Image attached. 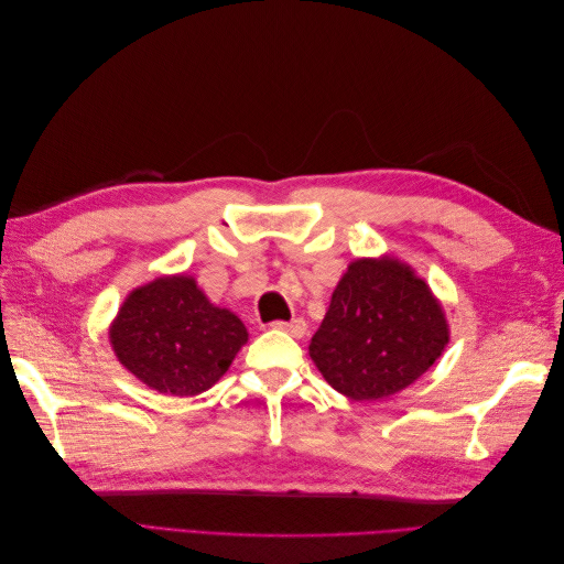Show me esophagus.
I'll return each mask as SVG.
<instances>
[{
  "label": "esophagus",
  "mask_w": 564,
  "mask_h": 564,
  "mask_svg": "<svg viewBox=\"0 0 564 564\" xmlns=\"http://www.w3.org/2000/svg\"><path fill=\"white\" fill-rule=\"evenodd\" d=\"M272 327L282 329V332H286L289 336H294V338H301L305 334V319L303 317H294V319H289V322H272Z\"/></svg>",
  "instance_id": "esophagus-1"
}]
</instances>
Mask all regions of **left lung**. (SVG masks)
I'll list each match as a JSON object with an SVG mask.
<instances>
[{
  "label": "left lung",
  "instance_id": "1",
  "mask_svg": "<svg viewBox=\"0 0 564 564\" xmlns=\"http://www.w3.org/2000/svg\"><path fill=\"white\" fill-rule=\"evenodd\" d=\"M447 344L449 324L431 286L381 256L348 265L308 350L334 390L369 402L412 386Z\"/></svg>",
  "mask_w": 564,
  "mask_h": 564
}]
</instances>
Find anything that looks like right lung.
<instances>
[{"label": "right lung", "mask_w": 564, "mask_h": 564, "mask_svg": "<svg viewBox=\"0 0 564 564\" xmlns=\"http://www.w3.org/2000/svg\"><path fill=\"white\" fill-rule=\"evenodd\" d=\"M247 338L242 319L214 305L191 275L133 289L110 324L117 360L148 388L176 398L209 390Z\"/></svg>", "instance_id": "right-lung-1"}]
</instances>
